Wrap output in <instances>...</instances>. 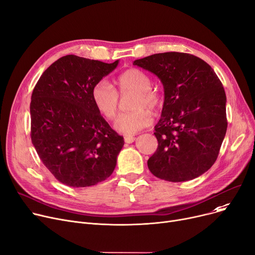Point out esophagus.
<instances>
[{
	"mask_svg": "<svg viewBox=\"0 0 255 255\" xmlns=\"http://www.w3.org/2000/svg\"><path fill=\"white\" fill-rule=\"evenodd\" d=\"M124 140H125V142H127V143H132L133 141L135 140V137H133V136H125V137H124Z\"/></svg>",
	"mask_w": 255,
	"mask_h": 255,
	"instance_id": "34e87169",
	"label": "esophagus"
}]
</instances>
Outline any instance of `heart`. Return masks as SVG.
I'll return each instance as SVG.
<instances>
[{
  "label": "heart",
  "mask_w": 255,
  "mask_h": 255,
  "mask_svg": "<svg viewBox=\"0 0 255 255\" xmlns=\"http://www.w3.org/2000/svg\"><path fill=\"white\" fill-rule=\"evenodd\" d=\"M120 93H136V97L132 104L135 112L119 116L115 122V128L120 133L126 135L136 134L153 122L151 112H157L163 104L160 94L152 90V79L139 69H128L118 78ZM92 101L97 111L106 119L114 120L119 107V94L117 90L107 82L101 79L94 85L91 91ZM145 108H148L145 110Z\"/></svg>",
  "instance_id": "obj_1"
}]
</instances>
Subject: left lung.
<instances>
[{
  "label": "left lung",
  "instance_id": "left-lung-1",
  "mask_svg": "<svg viewBox=\"0 0 255 255\" xmlns=\"http://www.w3.org/2000/svg\"><path fill=\"white\" fill-rule=\"evenodd\" d=\"M133 65L155 74L164 89L154 132L158 148L148 160L150 171L169 182L202 176L215 163L227 128L220 79L209 64L190 53H155Z\"/></svg>",
  "mask_w": 255,
  "mask_h": 255
}]
</instances>
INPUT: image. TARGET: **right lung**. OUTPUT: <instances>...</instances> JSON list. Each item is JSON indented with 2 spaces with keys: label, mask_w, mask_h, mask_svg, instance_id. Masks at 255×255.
Returning <instances> with one entry per match:
<instances>
[{
  "label": "right lung",
  "mask_w": 255,
  "mask_h": 255,
  "mask_svg": "<svg viewBox=\"0 0 255 255\" xmlns=\"http://www.w3.org/2000/svg\"><path fill=\"white\" fill-rule=\"evenodd\" d=\"M118 64L65 56L48 67L33 90L32 143L47 169L67 186L96 185L117 165L124 137L97 111L91 91Z\"/></svg>",
  "instance_id": "obj_1"
}]
</instances>
